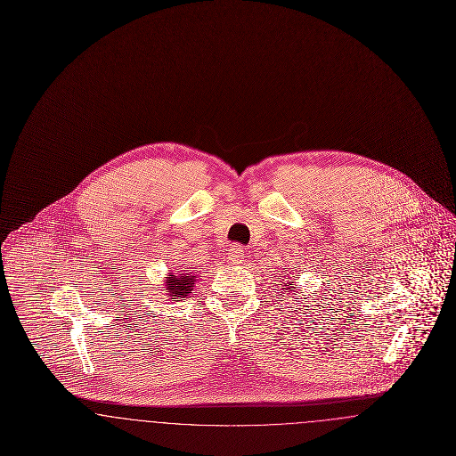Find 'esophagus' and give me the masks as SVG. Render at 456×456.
I'll use <instances>...</instances> for the list:
<instances>
[{
    "label": "esophagus",
    "mask_w": 456,
    "mask_h": 456,
    "mask_svg": "<svg viewBox=\"0 0 456 456\" xmlns=\"http://www.w3.org/2000/svg\"><path fill=\"white\" fill-rule=\"evenodd\" d=\"M227 260L231 265H238L240 261L244 260V249L238 246V244H234V246H231L229 249H227Z\"/></svg>",
    "instance_id": "1"
}]
</instances>
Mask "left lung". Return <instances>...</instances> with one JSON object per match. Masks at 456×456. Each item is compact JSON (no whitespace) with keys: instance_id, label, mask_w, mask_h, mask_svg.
I'll use <instances>...</instances> for the list:
<instances>
[{"instance_id":"8db88e82","label":"left lung","mask_w":456,"mask_h":456,"mask_svg":"<svg viewBox=\"0 0 456 456\" xmlns=\"http://www.w3.org/2000/svg\"><path fill=\"white\" fill-rule=\"evenodd\" d=\"M289 285H292V283H289ZM287 289H289V287H287Z\"/></svg>"}]
</instances>
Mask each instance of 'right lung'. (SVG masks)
<instances>
[{"instance_id":"add662e5","label":"right lung","mask_w":456,"mask_h":456,"mask_svg":"<svg viewBox=\"0 0 456 456\" xmlns=\"http://www.w3.org/2000/svg\"><path fill=\"white\" fill-rule=\"evenodd\" d=\"M193 282H195V277H191V275H184V273L169 275L167 282H166V290L169 292L171 299H179V297L184 299L188 294H191V290L195 287Z\"/></svg>"}]
</instances>
